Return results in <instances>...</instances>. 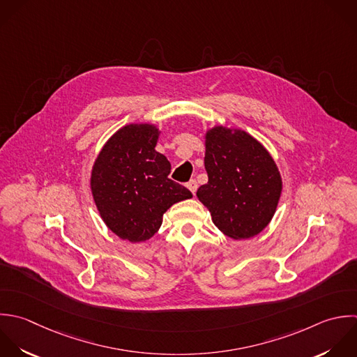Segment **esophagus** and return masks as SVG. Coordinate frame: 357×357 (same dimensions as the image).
<instances>
[{"label":"esophagus","mask_w":357,"mask_h":357,"mask_svg":"<svg viewBox=\"0 0 357 357\" xmlns=\"http://www.w3.org/2000/svg\"><path fill=\"white\" fill-rule=\"evenodd\" d=\"M186 188L195 195L196 193V190H197V182L195 181V179H190L188 183H186Z\"/></svg>","instance_id":"obj_1"}]
</instances>
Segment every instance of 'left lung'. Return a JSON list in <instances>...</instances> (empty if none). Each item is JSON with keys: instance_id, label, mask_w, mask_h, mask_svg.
Segmentation results:
<instances>
[{"instance_id": "8db88e82", "label": "left lung", "mask_w": 357, "mask_h": 357, "mask_svg": "<svg viewBox=\"0 0 357 357\" xmlns=\"http://www.w3.org/2000/svg\"><path fill=\"white\" fill-rule=\"evenodd\" d=\"M208 182L197 190L215 227L232 239H248L271 221L282 190L268 151L245 130L217 126L206 135Z\"/></svg>"}]
</instances>
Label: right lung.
<instances>
[{
  "mask_svg": "<svg viewBox=\"0 0 357 357\" xmlns=\"http://www.w3.org/2000/svg\"><path fill=\"white\" fill-rule=\"evenodd\" d=\"M157 139L153 125L123 126L105 143L91 171V192L102 221L133 243L150 239L164 213L192 197L189 189L168 178L171 164L155 151Z\"/></svg>",
  "mask_w": 357,
  "mask_h": 357,
  "instance_id": "1",
  "label": "right lung"
}]
</instances>
